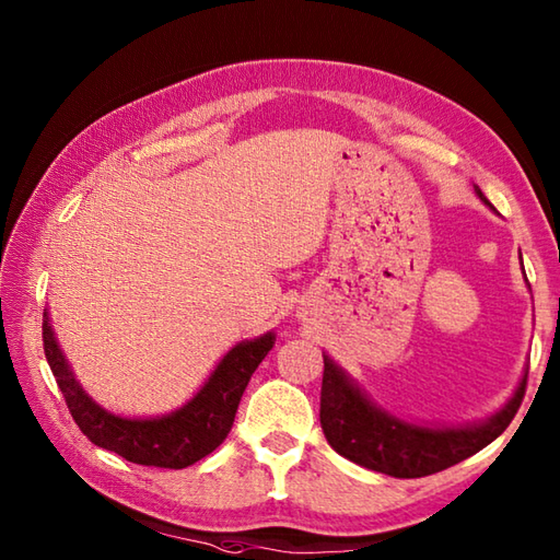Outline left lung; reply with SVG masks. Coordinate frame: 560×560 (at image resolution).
<instances>
[{"mask_svg":"<svg viewBox=\"0 0 560 560\" xmlns=\"http://www.w3.org/2000/svg\"><path fill=\"white\" fill-rule=\"evenodd\" d=\"M474 192L486 207L493 209L477 185H474ZM323 355L325 373L323 395H319V423H323L327 443L341 457L395 479L428 477V474L443 471L452 464L477 455L515 419L527 387L525 371L505 407L483 421L462 425H419L401 421L377 407L341 365L331 361L327 353Z\"/></svg>","mask_w":560,"mask_h":560,"instance_id":"1","label":"left lung"}]
</instances>
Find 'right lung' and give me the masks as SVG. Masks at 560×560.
I'll return each instance as SVG.
<instances>
[{"label": "right lung", "mask_w": 560, "mask_h": 560, "mask_svg": "<svg viewBox=\"0 0 560 560\" xmlns=\"http://www.w3.org/2000/svg\"><path fill=\"white\" fill-rule=\"evenodd\" d=\"M273 341H277L273 331L237 341L180 409L149 419H129L103 409L86 395L67 355L59 349L50 315L47 311L43 313L45 359L50 363L57 387L62 389L71 419L93 445L117 452L120 457L144 467L185 469L217 450L231 431L249 377L271 351Z\"/></svg>", "instance_id": "add662e5"}]
</instances>
